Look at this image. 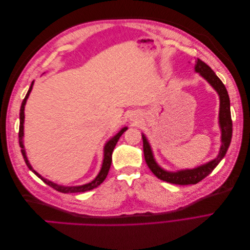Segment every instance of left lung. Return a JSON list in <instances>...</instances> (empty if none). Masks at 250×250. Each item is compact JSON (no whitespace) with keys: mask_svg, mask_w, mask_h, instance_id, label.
I'll return each mask as SVG.
<instances>
[{"mask_svg":"<svg viewBox=\"0 0 250 250\" xmlns=\"http://www.w3.org/2000/svg\"><path fill=\"white\" fill-rule=\"evenodd\" d=\"M194 69L196 73H198L200 76L216 90V93L219 96V100H220L218 122L221 131V146L220 149H219L218 155L214 160H211L206 164H202L198 166V167L193 169H181L177 171L165 170L156 163L152 148L150 146V143L146 138V135L142 133L144 156H145V161L149 169L152 171V173L157 178L174 185H195L201 181L203 178H206L225 156L226 151H228L230 145L232 135L230 101L226 87L224 86L222 81L218 78L215 72L211 70L207 63L201 62L200 59L197 58V60L195 62Z\"/></svg>","mask_w":250,"mask_h":250,"instance_id":"left-lung-1","label":"left lung"}]
</instances>
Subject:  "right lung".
Instances as JSON below:
<instances>
[{
	"label": "right lung",
	"mask_w": 250,
	"mask_h": 250,
	"mask_svg": "<svg viewBox=\"0 0 250 250\" xmlns=\"http://www.w3.org/2000/svg\"><path fill=\"white\" fill-rule=\"evenodd\" d=\"M34 84V81H32L31 83V86H30L28 93L25 97V99L22 100L21 102V110H20V132H19V139H20V147L21 148V154L24 156V160L26 162V165L28 166V168L31 170L37 177H40L44 184H47L48 186L52 187L53 188H55L56 191L58 192H62V193H80V192H85V191H89V190H93V188L99 187L104 179L106 178L109 168H110V165H111V154H112V151L115 149L117 143L120 139L121 135H122L126 130H127V127H123L122 129H121L118 133H116L113 135L112 138H110L106 143H105L104 145V149H103V162H102V167L98 173V175L96 176L95 179H93L92 181H89L87 184L84 185H81V186H64V185H58L53 183V181L42 177L40 173H37L33 168L31 164L29 163V160L27 157L26 154V150H25V146H24V123H25V105L27 103V100L29 98L30 93H31L32 87Z\"/></svg>",
	"instance_id": "right-lung-1"
}]
</instances>
